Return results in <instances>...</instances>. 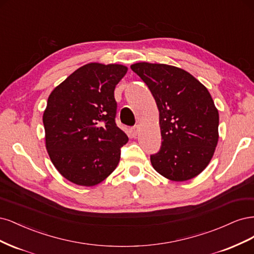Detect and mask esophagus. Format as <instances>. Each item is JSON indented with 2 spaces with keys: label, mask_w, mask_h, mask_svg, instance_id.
<instances>
[{
  "label": "esophagus",
  "mask_w": 254,
  "mask_h": 254,
  "mask_svg": "<svg viewBox=\"0 0 254 254\" xmlns=\"http://www.w3.org/2000/svg\"><path fill=\"white\" fill-rule=\"evenodd\" d=\"M138 133H139V126H135L132 128V135H133V137H137Z\"/></svg>",
  "instance_id": "34e87169"
}]
</instances>
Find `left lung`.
Segmentation results:
<instances>
[{
	"label": "left lung",
	"mask_w": 254,
	"mask_h": 254,
	"mask_svg": "<svg viewBox=\"0 0 254 254\" xmlns=\"http://www.w3.org/2000/svg\"><path fill=\"white\" fill-rule=\"evenodd\" d=\"M130 68L148 85L159 111L162 142L151 156L153 168L172 182L196 177L218 141L219 115L207 87L173 65L139 62Z\"/></svg>",
	"instance_id": "1"
}]
</instances>
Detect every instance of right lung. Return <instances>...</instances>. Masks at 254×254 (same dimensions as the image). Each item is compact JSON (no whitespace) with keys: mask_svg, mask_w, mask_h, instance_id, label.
<instances>
[{"mask_svg":"<svg viewBox=\"0 0 254 254\" xmlns=\"http://www.w3.org/2000/svg\"><path fill=\"white\" fill-rule=\"evenodd\" d=\"M127 71L121 64L88 63L48 97L45 146L55 168L72 184L96 186L118 166L128 138L116 126L114 91Z\"/></svg>","mask_w":254,"mask_h":254,"instance_id":"add662e5","label":"right lung"}]
</instances>
